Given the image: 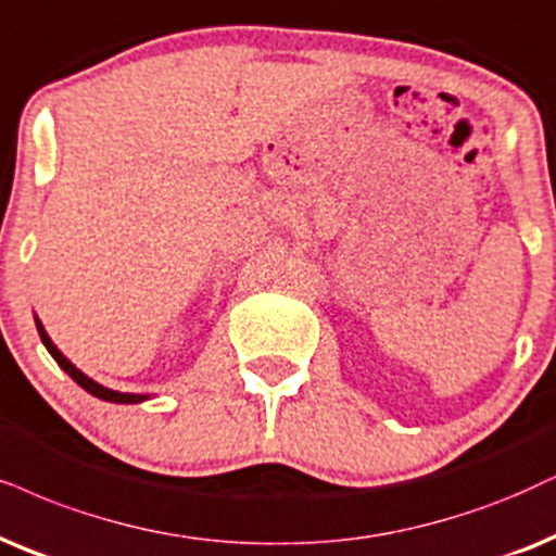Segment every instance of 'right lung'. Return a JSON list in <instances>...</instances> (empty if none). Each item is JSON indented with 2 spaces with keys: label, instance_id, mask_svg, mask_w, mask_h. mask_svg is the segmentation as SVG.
Returning a JSON list of instances; mask_svg holds the SVG:
<instances>
[{
  "label": "right lung",
  "instance_id": "right-lung-1",
  "mask_svg": "<svg viewBox=\"0 0 556 556\" xmlns=\"http://www.w3.org/2000/svg\"><path fill=\"white\" fill-rule=\"evenodd\" d=\"M35 323H38V333H40V341H43V343H46L48 354H51V356H53V359H55V362H59V367H61L63 371H66V375H68V377H72L76 384H79V388H84V390H87V392H91V395H94V397L110 400V403H140V400H146L143 395H130V392H115V390H108V388H102V384H97V382H94V379H89L87 375H81V371H79V369H76V367H74V364H72V362H68V359H66V356H63V354H61V351L53 346V341H51V339H48L46 328H43V326H40V320H35Z\"/></svg>",
  "mask_w": 556,
  "mask_h": 556
}]
</instances>
